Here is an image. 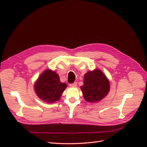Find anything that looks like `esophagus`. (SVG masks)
<instances>
[{"instance_id": "obj_1", "label": "esophagus", "mask_w": 147, "mask_h": 147, "mask_svg": "<svg viewBox=\"0 0 147 147\" xmlns=\"http://www.w3.org/2000/svg\"><path fill=\"white\" fill-rule=\"evenodd\" d=\"M69 86L71 87H77V83L76 82H74L73 84H69Z\"/></svg>"}]
</instances>
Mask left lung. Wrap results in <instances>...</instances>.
Returning a JSON list of instances; mask_svg holds the SVG:
<instances>
[{"instance_id":"8db88e82","label":"left lung","mask_w":147,"mask_h":147,"mask_svg":"<svg viewBox=\"0 0 147 147\" xmlns=\"http://www.w3.org/2000/svg\"><path fill=\"white\" fill-rule=\"evenodd\" d=\"M84 79L80 89L86 101L92 103L100 101L109 92V80L100 69L88 71L84 74Z\"/></svg>"}]
</instances>
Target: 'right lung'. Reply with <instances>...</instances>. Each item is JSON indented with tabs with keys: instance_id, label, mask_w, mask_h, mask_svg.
I'll list each match as a JSON object with an SVG mask.
<instances>
[{
	"instance_id": "right-lung-1",
	"label": "right lung",
	"mask_w": 147,
	"mask_h": 147,
	"mask_svg": "<svg viewBox=\"0 0 147 147\" xmlns=\"http://www.w3.org/2000/svg\"><path fill=\"white\" fill-rule=\"evenodd\" d=\"M67 87V84L60 82L59 74L49 69L45 70L34 84V90L36 95L48 103L59 101Z\"/></svg>"
}]
</instances>
